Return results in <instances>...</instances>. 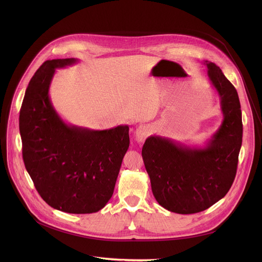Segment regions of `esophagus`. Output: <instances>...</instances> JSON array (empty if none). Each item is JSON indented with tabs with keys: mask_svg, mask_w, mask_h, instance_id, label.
<instances>
[{
	"mask_svg": "<svg viewBox=\"0 0 262 262\" xmlns=\"http://www.w3.org/2000/svg\"><path fill=\"white\" fill-rule=\"evenodd\" d=\"M150 133H151L150 127L147 125H140L137 127L136 133H135L136 140L138 142H143L149 135H150Z\"/></svg>",
	"mask_w": 262,
	"mask_h": 262,
	"instance_id": "34e87169",
	"label": "esophagus"
}]
</instances>
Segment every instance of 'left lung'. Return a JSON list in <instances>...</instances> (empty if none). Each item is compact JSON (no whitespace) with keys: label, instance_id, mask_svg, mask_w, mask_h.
<instances>
[{"label":"left lung","instance_id":"obj_1","mask_svg":"<svg viewBox=\"0 0 262 262\" xmlns=\"http://www.w3.org/2000/svg\"><path fill=\"white\" fill-rule=\"evenodd\" d=\"M207 76L221 98L223 122L204 148H191L151 136L142 148L155 198L181 214L203 211L228 193L234 181L243 141L236 89L214 63L205 61Z\"/></svg>","mask_w":262,"mask_h":262}]
</instances>
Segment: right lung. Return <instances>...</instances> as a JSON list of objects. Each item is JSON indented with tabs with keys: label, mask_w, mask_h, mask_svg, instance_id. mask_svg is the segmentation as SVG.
<instances>
[{
	"label": "right lung",
	"mask_w": 262,
	"mask_h": 262,
	"mask_svg": "<svg viewBox=\"0 0 262 262\" xmlns=\"http://www.w3.org/2000/svg\"><path fill=\"white\" fill-rule=\"evenodd\" d=\"M77 61L48 60L35 72L20 107L19 132L24 163L41 198L64 212L92 213L113 195L129 146V127L90 130L59 117L50 85L56 68Z\"/></svg>",
	"instance_id": "1"
}]
</instances>
